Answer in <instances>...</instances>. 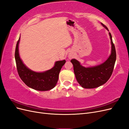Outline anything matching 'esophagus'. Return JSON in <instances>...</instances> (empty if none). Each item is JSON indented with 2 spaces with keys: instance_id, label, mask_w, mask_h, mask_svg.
Segmentation results:
<instances>
[{
  "instance_id": "obj_1",
  "label": "esophagus",
  "mask_w": 129,
  "mask_h": 129,
  "mask_svg": "<svg viewBox=\"0 0 129 129\" xmlns=\"http://www.w3.org/2000/svg\"><path fill=\"white\" fill-rule=\"evenodd\" d=\"M69 57L70 58H72V57H73V55H69Z\"/></svg>"
}]
</instances>
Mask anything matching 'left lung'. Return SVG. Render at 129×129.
I'll return each mask as SVG.
<instances>
[{"instance_id": "left-lung-1", "label": "left lung", "mask_w": 129, "mask_h": 129, "mask_svg": "<svg viewBox=\"0 0 129 129\" xmlns=\"http://www.w3.org/2000/svg\"><path fill=\"white\" fill-rule=\"evenodd\" d=\"M101 25L109 31L103 24L101 23ZM109 34L111 44V54L103 63L93 67H85L76 59L71 60L76 80L82 87L87 89L99 87L106 83L111 76L116 60V53L111 34L110 33Z\"/></svg>"}]
</instances>
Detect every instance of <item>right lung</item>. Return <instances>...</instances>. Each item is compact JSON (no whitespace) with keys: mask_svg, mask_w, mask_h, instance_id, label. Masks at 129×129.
<instances>
[{"mask_svg":"<svg viewBox=\"0 0 129 129\" xmlns=\"http://www.w3.org/2000/svg\"><path fill=\"white\" fill-rule=\"evenodd\" d=\"M20 39V37H19L15 48V59L17 71L20 79L27 86L38 91H47L55 87L60 72L66 60L56 61L54 67L48 71L41 73L34 72L26 67L19 56Z\"/></svg>","mask_w":129,"mask_h":129,"instance_id":"1","label":"right lung"}]
</instances>
